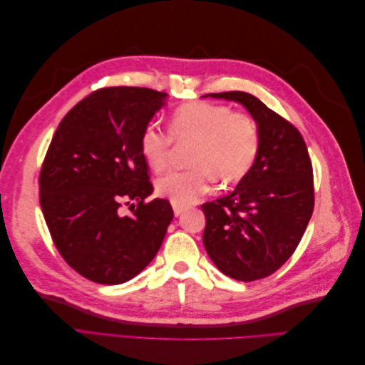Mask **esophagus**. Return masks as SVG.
I'll return each mask as SVG.
<instances>
[{
  "mask_svg": "<svg viewBox=\"0 0 365 365\" xmlns=\"http://www.w3.org/2000/svg\"><path fill=\"white\" fill-rule=\"evenodd\" d=\"M172 205H173L175 216H181L185 212V207H182V205H176V204H172Z\"/></svg>",
  "mask_w": 365,
  "mask_h": 365,
  "instance_id": "esophagus-1",
  "label": "esophagus"
}]
</instances>
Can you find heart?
Masks as SVG:
<instances>
[{
    "mask_svg": "<svg viewBox=\"0 0 365 365\" xmlns=\"http://www.w3.org/2000/svg\"><path fill=\"white\" fill-rule=\"evenodd\" d=\"M169 134L157 123L146 125L140 135V152L150 169L161 170L168 164L172 140L193 141L192 168L170 170L155 182L157 193L176 205L195 202L210 189L213 175L224 182L240 180L259 150L256 121L224 105L193 102L178 108L170 118Z\"/></svg>",
    "mask_w": 365,
    "mask_h": 365,
    "instance_id": "1",
    "label": "heart"
}]
</instances>
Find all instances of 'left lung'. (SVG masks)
<instances>
[{
  "label": "left lung",
  "instance_id": "obj_1",
  "mask_svg": "<svg viewBox=\"0 0 365 365\" xmlns=\"http://www.w3.org/2000/svg\"><path fill=\"white\" fill-rule=\"evenodd\" d=\"M244 106L259 129V150L236 189L202 205L204 247L220 272L239 282L268 277L300 244L314 212L306 143L288 120L242 91L205 94Z\"/></svg>",
  "mask_w": 365,
  "mask_h": 365
}]
</instances>
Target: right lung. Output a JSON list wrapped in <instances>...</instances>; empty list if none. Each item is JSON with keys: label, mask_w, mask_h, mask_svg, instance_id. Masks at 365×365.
Segmentation results:
<instances>
[{"label": "right lung", "mask_w": 365, "mask_h": 365, "mask_svg": "<svg viewBox=\"0 0 365 365\" xmlns=\"http://www.w3.org/2000/svg\"><path fill=\"white\" fill-rule=\"evenodd\" d=\"M165 98L149 88H102L54 132L39 176L41 208L61 256L88 280L134 279L155 257L172 222L169 201L145 202L153 189L140 152L141 132ZM129 200L138 208L120 215L119 205Z\"/></svg>", "instance_id": "right-lung-1"}]
</instances>
